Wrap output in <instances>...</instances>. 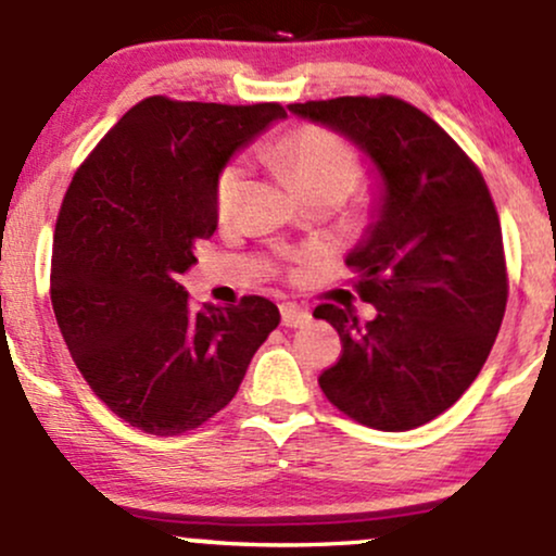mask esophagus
<instances>
[{
	"label": "esophagus",
	"instance_id": "34e87169",
	"mask_svg": "<svg viewBox=\"0 0 556 556\" xmlns=\"http://www.w3.org/2000/svg\"><path fill=\"white\" fill-rule=\"evenodd\" d=\"M279 311H282V327H287V329H298V327H303V324L311 321L308 311L300 308V305H295V303H285Z\"/></svg>",
	"mask_w": 556,
	"mask_h": 556
}]
</instances>
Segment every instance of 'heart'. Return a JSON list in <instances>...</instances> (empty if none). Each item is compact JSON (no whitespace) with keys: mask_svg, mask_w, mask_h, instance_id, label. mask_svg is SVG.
<instances>
[{"mask_svg":"<svg viewBox=\"0 0 556 556\" xmlns=\"http://www.w3.org/2000/svg\"><path fill=\"white\" fill-rule=\"evenodd\" d=\"M274 162L290 177L300 195L327 190L342 201L358 188L363 177L358 151L329 130L295 132L277 146ZM242 185H245V169L240 164H229L216 182V214H219V219L232 216L240 201Z\"/></svg>","mask_w":556,"mask_h":556,"instance_id":"obj_1","label":"heart"}]
</instances>
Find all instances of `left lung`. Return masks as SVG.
<instances>
[{"mask_svg": "<svg viewBox=\"0 0 556 556\" xmlns=\"http://www.w3.org/2000/svg\"><path fill=\"white\" fill-rule=\"evenodd\" d=\"M358 146L379 177L371 225L344 264L376 316L314 311L342 355L318 376L344 416L410 431L442 416L486 363L507 305L502 227L486 182L429 114L394 96L287 106Z\"/></svg>", "mask_w": 556, "mask_h": 556, "instance_id": "obj_1", "label": "left lung"}]
</instances>
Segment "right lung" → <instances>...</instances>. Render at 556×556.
Instances as JSON below:
<instances>
[{"label":"right lung","mask_w":556,"mask_h":556,"mask_svg":"<svg viewBox=\"0 0 556 556\" xmlns=\"http://www.w3.org/2000/svg\"><path fill=\"white\" fill-rule=\"evenodd\" d=\"M279 104L151 96L101 138L54 229L52 305L75 366L125 424L177 437L238 394L279 308L248 295L193 308L180 274L216 229L227 162L285 119Z\"/></svg>","instance_id":"right-lung-1"}]
</instances>
